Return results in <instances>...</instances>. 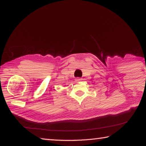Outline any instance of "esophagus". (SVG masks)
<instances>
[{
    "instance_id": "34e87169",
    "label": "esophagus",
    "mask_w": 146,
    "mask_h": 146,
    "mask_svg": "<svg viewBox=\"0 0 146 146\" xmlns=\"http://www.w3.org/2000/svg\"><path fill=\"white\" fill-rule=\"evenodd\" d=\"M82 80V79L81 78H76L75 79V80L76 81V82H79V81H81Z\"/></svg>"
}]
</instances>
